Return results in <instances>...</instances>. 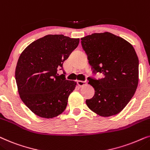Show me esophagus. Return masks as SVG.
<instances>
[{
	"mask_svg": "<svg viewBox=\"0 0 150 150\" xmlns=\"http://www.w3.org/2000/svg\"><path fill=\"white\" fill-rule=\"evenodd\" d=\"M77 83H78V85L79 86H85L86 84L87 81H77Z\"/></svg>",
	"mask_w": 150,
	"mask_h": 150,
	"instance_id": "obj_1",
	"label": "esophagus"
}]
</instances>
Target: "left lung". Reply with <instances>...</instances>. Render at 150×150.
Masks as SVG:
<instances>
[{
	"instance_id": "left-lung-1",
	"label": "left lung",
	"mask_w": 150,
	"mask_h": 150,
	"mask_svg": "<svg viewBox=\"0 0 150 150\" xmlns=\"http://www.w3.org/2000/svg\"><path fill=\"white\" fill-rule=\"evenodd\" d=\"M92 73H102L98 79L88 77L95 88L93 98L86 103L102 117L117 115L134 95L139 82V59L132 45L122 38L104 32L81 38Z\"/></svg>"
}]
</instances>
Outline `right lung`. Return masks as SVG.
I'll list each match as a JSON object with an SVG mask.
<instances>
[{"mask_svg": "<svg viewBox=\"0 0 150 150\" xmlns=\"http://www.w3.org/2000/svg\"><path fill=\"white\" fill-rule=\"evenodd\" d=\"M79 42L64 35H47L21 53L15 72L18 90L23 103L39 117L53 118L67 108L76 83L67 80L63 63ZM61 69L63 74L59 75Z\"/></svg>", "mask_w": 150, "mask_h": 150, "instance_id": "1", "label": "right lung"}]
</instances>
